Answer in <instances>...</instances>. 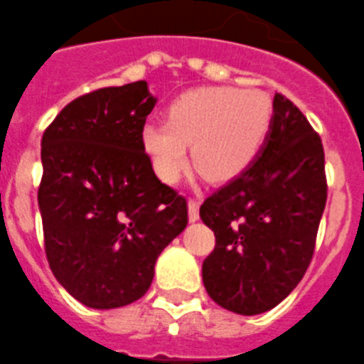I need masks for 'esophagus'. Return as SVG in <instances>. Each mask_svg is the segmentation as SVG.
<instances>
[{
    "instance_id": "34e87169",
    "label": "esophagus",
    "mask_w": 364,
    "mask_h": 364,
    "mask_svg": "<svg viewBox=\"0 0 364 364\" xmlns=\"http://www.w3.org/2000/svg\"><path fill=\"white\" fill-rule=\"evenodd\" d=\"M188 220H191L192 223L200 220V201L188 200Z\"/></svg>"
}]
</instances>
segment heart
<instances>
[{
  "label": "heart",
  "instance_id": "b5f03b06",
  "mask_svg": "<svg viewBox=\"0 0 364 364\" xmlns=\"http://www.w3.org/2000/svg\"><path fill=\"white\" fill-rule=\"evenodd\" d=\"M273 121V104L264 91L213 86L173 100L166 124L143 128V148L161 181L173 185L194 164L210 181L236 179L255 163Z\"/></svg>",
  "mask_w": 364,
  "mask_h": 364
}]
</instances>
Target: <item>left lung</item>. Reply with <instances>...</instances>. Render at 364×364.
I'll return each instance as SVG.
<instances>
[{
	"label": "left lung",
	"mask_w": 364,
	"mask_h": 364,
	"mask_svg": "<svg viewBox=\"0 0 364 364\" xmlns=\"http://www.w3.org/2000/svg\"><path fill=\"white\" fill-rule=\"evenodd\" d=\"M326 191L321 137L274 93L269 135L255 163L200 208L216 236L201 271L210 299L238 315L280 304L314 257Z\"/></svg>",
	"instance_id": "8db88e82"
}]
</instances>
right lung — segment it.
I'll use <instances>...</instances> for the list:
<instances>
[{
	"instance_id": "add662e5",
	"label": "right lung",
	"mask_w": 364,
	"mask_h": 364,
	"mask_svg": "<svg viewBox=\"0 0 364 364\" xmlns=\"http://www.w3.org/2000/svg\"><path fill=\"white\" fill-rule=\"evenodd\" d=\"M156 102L144 80L97 90L69 102L42 137L47 260L87 308L141 299L188 221L186 200L157 179L141 141Z\"/></svg>"
}]
</instances>
